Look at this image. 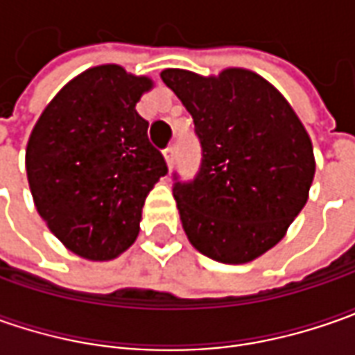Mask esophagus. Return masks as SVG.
<instances>
[{
  "mask_svg": "<svg viewBox=\"0 0 355 355\" xmlns=\"http://www.w3.org/2000/svg\"><path fill=\"white\" fill-rule=\"evenodd\" d=\"M164 157H166V162H168V166H173V162H175V146H168L166 150H164Z\"/></svg>",
  "mask_w": 355,
  "mask_h": 355,
  "instance_id": "34e87169",
  "label": "esophagus"
}]
</instances>
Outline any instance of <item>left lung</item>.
Wrapping results in <instances>:
<instances>
[{
  "instance_id": "left-lung-1",
  "label": "left lung",
  "mask_w": 355,
  "mask_h": 355,
  "mask_svg": "<svg viewBox=\"0 0 355 355\" xmlns=\"http://www.w3.org/2000/svg\"><path fill=\"white\" fill-rule=\"evenodd\" d=\"M166 87L193 118L201 164L173 171V198L191 245L241 265L279 243L302 211L314 180L306 130L275 87L243 69L199 76L168 69Z\"/></svg>"
}]
</instances>
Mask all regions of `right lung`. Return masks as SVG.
Instances as JSON below:
<instances>
[{
  "label": "right lung",
  "mask_w": 355,
  "mask_h": 355,
  "mask_svg": "<svg viewBox=\"0 0 355 355\" xmlns=\"http://www.w3.org/2000/svg\"><path fill=\"white\" fill-rule=\"evenodd\" d=\"M146 76L103 64L51 101L27 144V180L55 237L85 259L108 261L138 237L144 201L168 164L136 112Z\"/></svg>",
  "instance_id": "add662e5"
}]
</instances>
